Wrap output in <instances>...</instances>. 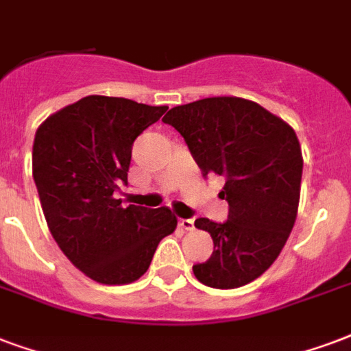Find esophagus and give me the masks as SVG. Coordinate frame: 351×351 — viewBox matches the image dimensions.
<instances>
[{
    "mask_svg": "<svg viewBox=\"0 0 351 351\" xmlns=\"http://www.w3.org/2000/svg\"><path fill=\"white\" fill-rule=\"evenodd\" d=\"M179 228L183 229V231H192L194 229V220L192 218H181L179 220Z\"/></svg>",
    "mask_w": 351,
    "mask_h": 351,
    "instance_id": "34e87169",
    "label": "esophagus"
}]
</instances>
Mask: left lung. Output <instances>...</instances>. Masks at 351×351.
<instances>
[{
	"label": "left lung",
	"instance_id": "obj_1",
	"mask_svg": "<svg viewBox=\"0 0 351 351\" xmlns=\"http://www.w3.org/2000/svg\"><path fill=\"white\" fill-rule=\"evenodd\" d=\"M162 122L181 133L204 176L226 178L228 220L194 222L215 242L209 259L192 266L194 276L213 289L252 283L278 259L296 222L304 157L294 129L235 96L179 105Z\"/></svg>",
	"mask_w": 351,
	"mask_h": 351
}]
</instances>
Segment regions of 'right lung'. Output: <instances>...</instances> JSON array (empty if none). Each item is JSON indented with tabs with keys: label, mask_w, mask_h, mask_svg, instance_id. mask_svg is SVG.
<instances>
[{
	"label": "right lung",
	"mask_w": 351,
	"mask_h": 351,
	"mask_svg": "<svg viewBox=\"0 0 351 351\" xmlns=\"http://www.w3.org/2000/svg\"><path fill=\"white\" fill-rule=\"evenodd\" d=\"M168 109L133 99L86 96L40 123L33 178L47 228L62 254L101 285H128L146 274L159 242L176 231L168 207H122L131 146Z\"/></svg>",
	"instance_id": "1"
}]
</instances>
